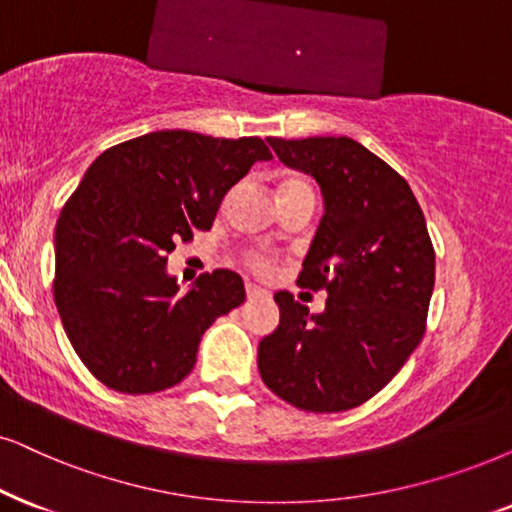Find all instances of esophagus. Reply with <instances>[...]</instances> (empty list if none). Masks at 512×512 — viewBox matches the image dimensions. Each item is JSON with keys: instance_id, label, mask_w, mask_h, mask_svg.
<instances>
[{"instance_id": "1", "label": "esophagus", "mask_w": 512, "mask_h": 512, "mask_svg": "<svg viewBox=\"0 0 512 512\" xmlns=\"http://www.w3.org/2000/svg\"><path fill=\"white\" fill-rule=\"evenodd\" d=\"M245 293H248V297H262V295H269L267 290L255 286V283H245Z\"/></svg>"}]
</instances>
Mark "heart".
Here are the masks:
<instances>
[{
    "mask_svg": "<svg viewBox=\"0 0 512 512\" xmlns=\"http://www.w3.org/2000/svg\"><path fill=\"white\" fill-rule=\"evenodd\" d=\"M283 189H309V184L302 179H286L281 184V191ZM245 264H248L252 271H257V274H269L274 257L267 255V252H248V255H245Z\"/></svg>",
    "mask_w": 512,
    "mask_h": 512,
    "instance_id": "heart-1",
    "label": "heart"
}]
</instances>
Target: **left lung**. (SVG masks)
I'll use <instances>...</instances> for the list:
<instances>
[{
  "instance_id": "8db88e82",
  "label": "left lung",
  "mask_w": 512,
  "mask_h": 512,
  "mask_svg": "<svg viewBox=\"0 0 512 512\" xmlns=\"http://www.w3.org/2000/svg\"><path fill=\"white\" fill-rule=\"evenodd\" d=\"M283 165L319 181L323 212L297 283L326 290L321 314L278 290L276 331L262 338L264 385L302 411L364 404L423 340L435 248L406 179L349 137L267 139Z\"/></svg>"
}]
</instances>
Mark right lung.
I'll use <instances>...</instances> for the list:
<instances>
[{
  "mask_svg": "<svg viewBox=\"0 0 512 512\" xmlns=\"http://www.w3.org/2000/svg\"><path fill=\"white\" fill-rule=\"evenodd\" d=\"M257 160H271L260 137L163 129L108 148L84 172L56 222L54 300L103 385L151 394L181 383L212 321L245 300L236 271L215 269L179 293L165 264L174 243L210 229Z\"/></svg>",
  "mask_w": 512,
  "mask_h": 512,
  "instance_id": "obj_1",
  "label": "right lung"
}]
</instances>
